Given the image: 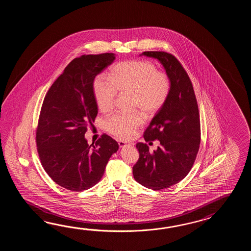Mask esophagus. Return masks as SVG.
<instances>
[{
  "instance_id": "1",
  "label": "esophagus",
  "mask_w": 251,
  "mask_h": 251,
  "mask_svg": "<svg viewBox=\"0 0 251 251\" xmlns=\"http://www.w3.org/2000/svg\"><path fill=\"white\" fill-rule=\"evenodd\" d=\"M118 144H119V147H120V148H125V147H128V146H132V145H133V144H131V143L124 142V141L118 142Z\"/></svg>"
}]
</instances>
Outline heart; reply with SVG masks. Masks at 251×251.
Returning <instances> with one entry per match:
<instances>
[{"instance_id": "obj_1", "label": "heart", "mask_w": 251, "mask_h": 251, "mask_svg": "<svg viewBox=\"0 0 251 251\" xmlns=\"http://www.w3.org/2000/svg\"><path fill=\"white\" fill-rule=\"evenodd\" d=\"M171 91V81L164 73L158 72L149 61L133 60L115 64L110 69V79L99 75L93 81L97 106L103 112L112 108L117 93L132 94V109L145 115H153L161 109ZM143 124L139 114L130 116L114 114L105 120L107 132L118 138L129 139Z\"/></svg>"}]
</instances>
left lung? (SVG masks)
I'll return each mask as SVG.
<instances>
[{
  "mask_svg": "<svg viewBox=\"0 0 251 251\" xmlns=\"http://www.w3.org/2000/svg\"><path fill=\"white\" fill-rule=\"evenodd\" d=\"M157 59L171 81L164 106L144 132L145 141L159 140L153 152L147 144H136L139 160L133 177L144 187L160 190L181 181L191 170L200 144V119L191 80L177 59L171 53L148 51L141 53Z\"/></svg>",
  "mask_w": 251,
  "mask_h": 251,
  "instance_id": "left-lung-1",
  "label": "left lung"
}]
</instances>
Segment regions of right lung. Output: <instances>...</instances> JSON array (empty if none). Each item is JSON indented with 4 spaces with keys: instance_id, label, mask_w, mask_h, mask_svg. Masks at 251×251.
Here are the masks:
<instances>
[{
    "instance_id": "right-lung-1",
    "label": "right lung",
    "mask_w": 251,
    "mask_h": 251,
    "mask_svg": "<svg viewBox=\"0 0 251 251\" xmlns=\"http://www.w3.org/2000/svg\"><path fill=\"white\" fill-rule=\"evenodd\" d=\"M115 59L112 53L74 59L43 102L36 135L39 158L48 176L71 191L95 186L119 148L107 134L91 145L84 136L98 115L93 81Z\"/></svg>"
}]
</instances>
